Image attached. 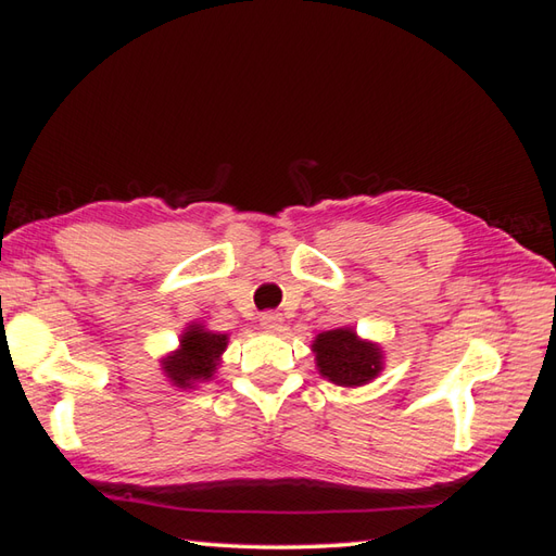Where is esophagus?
<instances>
[{
	"label": "esophagus",
	"instance_id": "1",
	"mask_svg": "<svg viewBox=\"0 0 556 556\" xmlns=\"http://www.w3.org/2000/svg\"><path fill=\"white\" fill-rule=\"evenodd\" d=\"M281 323H285V317L275 313V311H267V313L260 315V327L267 329V332H279Z\"/></svg>",
	"mask_w": 556,
	"mask_h": 556
}]
</instances>
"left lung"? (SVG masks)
I'll return each instance as SVG.
<instances>
[{
    "instance_id": "1",
    "label": "left lung",
    "mask_w": 556,
    "mask_h": 556,
    "mask_svg": "<svg viewBox=\"0 0 556 556\" xmlns=\"http://www.w3.org/2000/svg\"><path fill=\"white\" fill-rule=\"evenodd\" d=\"M313 353L320 375L339 387L368 384L382 370V349L349 327L317 334Z\"/></svg>"
}]
</instances>
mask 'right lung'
<instances>
[{
    "label": "right lung",
    "mask_w": 556,
    "mask_h": 556,
    "mask_svg": "<svg viewBox=\"0 0 556 556\" xmlns=\"http://www.w3.org/2000/svg\"><path fill=\"white\" fill-rule=\"evenodd\" d=\"M227 344V334L207 332L203 325H188L181 334L179 349L162 358V370L174 387L193 389L198 382L212 380Z\"/></svg>",
    "instance_id": "obj_1"
}]
</instances>
